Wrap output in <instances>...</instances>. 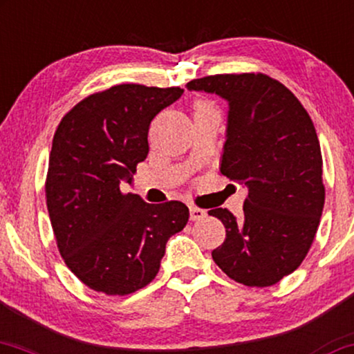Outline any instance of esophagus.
<instances>
[{"label": "esophagus", "instance_id": "obj_1", "mask_svg": "<svg viewBox=\"0 0 354 354\" xmlns=\"http://www.w3.org/2000/svg\"><path fill=\"white\" fill-rule=\"evenodd\" d=\"M205 210L196 207V205H189V217L191 221H201V218L205 217Z\"/></svg>", "mask_w": 354, "mask_h": 354}]
</instances>
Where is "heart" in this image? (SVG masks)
<instances>
[{"instance_id":"b5f03b06","label":"heart","mask_w":354,"mask_h":354,"mask_svg":"<svg viewBox=\"0 0 354 354\" xmlns=\"http://www.w3.org/2000/svg\"><path fill=\"white\" fill-rule=\"evenodd\" d=\"M201 107H209V104H205V102H198V104H196V109H201Z\"/></svg>"}]
</instances>
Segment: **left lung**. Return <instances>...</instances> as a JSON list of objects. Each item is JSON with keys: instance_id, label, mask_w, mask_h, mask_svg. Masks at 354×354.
<instances>
[{"instance_id": "obj_1", "label": "left lung", "mask_w": 354, "mask_h": 354, "mask_svg": "<svg viewBox=\"0 0 354 354\" xmlns=\"http://www.w3.org/2000/svg\"><path fill=\"white\" fill-rule=\"evenodd\" d=\"M186 88L229 102L221 173L247 187L241 218L222 207L209 210L225 227L214 261L245 286L279 283L301 266L324 210L314 122L284 84L263 73L216 75Z\"/></svg>"}]
</instances>
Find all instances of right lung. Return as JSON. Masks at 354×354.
Listing matches in <instances>:
<instances>
[{"instance_id":"right-lung-1","label":"right lung","mask_w":354,"mask_h":354,"mask_svg":"<svg viewBox=\"0 0 354 354\" xmlns=\"http://www.w3.org/2000/svg\"><path fill=\"white\" fill-rule=\"evenodd\" d=\"M181 88L118 84L84 97L58 124L48 156L47 209L57 247L88 288L125 296L155 279L167 241L185 229L180 201L124 194L149 155L150 122Z\"/></svg>"}]
</instances>
